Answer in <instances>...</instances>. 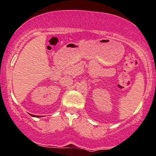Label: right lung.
Wrapping results in <instances>:
<instances>
[{
  "instance_id": "right-lung-1",
  "label": "right lung",
  "mask_w": 156,
  "mask_h": 156,
  "mask_svg": "<svg viewBox=\"0 0 156 156\" xmlns=\"http://www.w3.org/2000/svg\"><path fill=\"white\" fill-rule=\"evenodd\" d=\"M31 116H33V117H36V118H37V117H39V116H37V115H31Z\"/></svg>"
}]
</instances>
